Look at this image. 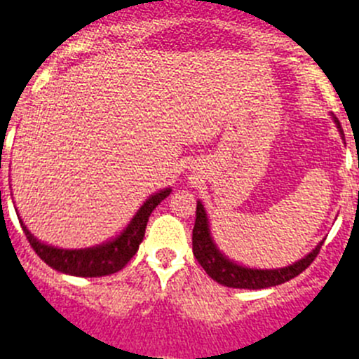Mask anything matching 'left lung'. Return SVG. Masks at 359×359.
Wrapping results in <instances>:
<instances>
[{
    "label": "left lung",
    "mask_w": 359,
    "mask_h": 359,
    "mask_svg": "<svg viewBox=\"0 0 359 359\" xmlns=\"http://www.w3.org/2000/svg\"><path fill=\"white\" fill-rule=\"evenodd\" d=\"M333 118L341 133L340 122L337 120V116H333ZM341 136H344V133H341ZM320 248H323V243L311 253H308L304 259H301L299 262L292 264L289 267H281V269H250V267H243L236 262H230L225 255H221V251L217 250L216 244L212 243V237H210L205 209H203L202 202L196 203V219L195 229H193V253H195L200 266L205 269V273L221 285L250 290L281 285V283H285V281L292 280L297 274L303 273L319 255Z\"/></svg>",
    "instance_id": "left-lung-1"
}]
</instances>
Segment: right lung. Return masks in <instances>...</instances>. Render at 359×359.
<instances>
[{
  "mask_svg": "<svg viewBox=\"0 0 359 359\" xmlns=\"http://www.w3.org/2000/svg\"><path fill=\"white\" fill-rule=\"evenodd\" d=\"M170 191L172 189H163L159 193H156V195L150 196L140 207L136 216L133 217V221H130L127 229L118 237L95 248H86V250H60V248L48 246V244L36 241L29 233V230L26 229L22 221L21 226L26 233V239L29 241V244H32L36 255L48 264V266H51L53 269L60 271V273L83 278L108 276V274H113L122 269L136 255L140 243L145 237V229L147 223H149L150 214L170 195Z\"/></svg>",
  "mask_w": 359,
  "mask_h": 359,
  "instance_id": "obj_1",
  "label": "right lung"
}]
</instances>
